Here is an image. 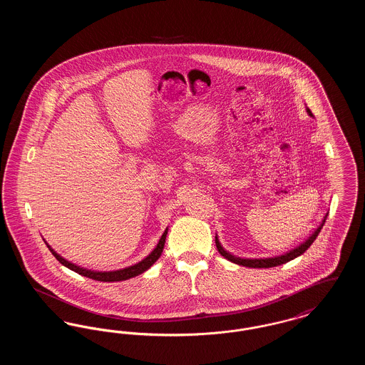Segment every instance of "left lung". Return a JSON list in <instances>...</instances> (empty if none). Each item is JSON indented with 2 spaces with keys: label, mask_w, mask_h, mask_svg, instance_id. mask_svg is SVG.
<instances>
[{
  "label": "left lung",
  "mask_w": 365,
  "mask_h": 365,
  "mask_svg": "<svg viewBox=\"0 0 365 365\" xmlns=\"http://www.w3.org/2000/svg\"><path fill=\"white\" fill-rule=\"evenodd\" d=\"M307 112L312 116V112H311L308 108H307ZM326 219H327V215L324 216L322 225L317 227V228L313 231L312 234L308 237V240H305L304 242L299 243L294 249L286 252L284 255L275 256V257H267V259H241V257H237V256H234V255H231V253H228L227 250H225L223 246L219 242L217 237H215V242H216V247H217L219 253H220L225 259L231 261V262H234V264L243 265V267H249V268H271V267H278V265H282V264H284V262L294 260L295 257H298V256H301L304 252H307L308 247L312 245L313 241L317 238L320 230L324 226Z\"/></svg>",
  "instance_id": "obj_1"
}]
</instances>
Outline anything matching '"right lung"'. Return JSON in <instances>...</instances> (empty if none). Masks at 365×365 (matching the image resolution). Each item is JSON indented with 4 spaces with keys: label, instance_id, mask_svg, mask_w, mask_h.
Wrapping results in <instances>:
<instances>
[{
    "label": "right lung",
    "instance_id": "1",
    "mask_svg": "<svg viewBox=\"0 0 365 365\" xmlns=\"http://www.w3.org/2000/svg\"><path fill=\"white\" fill-rule=\"evenodd\" d=\"M167 234H168V228H165L164 234L161 235L160 241L157 243L156 247L152 250V253L149 256H146L142 261H139L134 265H130V267H125L123 269H118V271H91V269H87V268H82L76 264H72L68 260L63 259L60 255H57L52 247L48 245L49 250L52 252L53 256L60 261L64 267L70 268L72 271H75L76 274L82 275V277H86V278L94 279V280H100V282H120V280H127V279L134 278V277H138L140 274H143L145 271H148L155 262H156L161 253H163V249H164V243H165V238H167Z\"/></svg>",
    "mask_w": 365,
    "mask_h": 365
}]
</instances>
